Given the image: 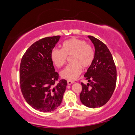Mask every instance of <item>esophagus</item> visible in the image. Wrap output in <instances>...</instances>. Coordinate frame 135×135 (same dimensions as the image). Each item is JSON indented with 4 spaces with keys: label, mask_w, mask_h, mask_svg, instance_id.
<instances>
[{
    "label": "esophagus",
    "mask_w": 135,
    "mask_h": 135,
    "mask_svg": "<svg viewBox=\"0 0 135 135\" xmlns=\"http://www.w3.org/2000/svg\"><path fill=\"white\" fill-rule=\"evenodd\" d=\"M74 83V81H67V84L68 85H71L72 84H73Z\"/></svg>",
    "instance_id": "obj_1"
}]
</instances>
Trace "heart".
Instances as JSON below:
<instances>
[{
	"instance_id": "obj_1",
	"label": "heart",
	"mask_w": 135,
	"mask_h": 135,
	"mask_svg": "<svg viewBox=\"0 0 135 135\" xmlns=\"http://www.w3.org/2000/svg\"><path fill=\"white\" fill-rule=\"evenodd\" d=\"M67 56H71V63L62 70L60 76L68 81H74L80 75L82 68H88L92 64L94 51L86 41L72 38L63 43V48L52 49L51 54V60L57 68H60L66 63Z\"/></svg>"
}]
</instances>
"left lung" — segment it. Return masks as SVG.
<instances>
[{"label": "left lung", "mask_w": 135, "mask_h": 135, "mask_svg": "<svg viewBox=\"0 0 135 135\" xmlns=\"http://www.w3.org/2000/svg\"><path fill=\"white\" fill-rule=\"evenodd\" d=\"M88 37L95 50L92 64L84 75L89 83H81L80 100L87 107L95 108L105 105L111 97L116 85L117 71L106 45L93 36Z\"/></svg>", "instance_id": "obj_1"}]
</instances>
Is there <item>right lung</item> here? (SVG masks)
Masks as SVG:
<instances>
[{
    "instance_id": "add662e5",
    "label": "right lung",
    "mask_w": 135,
    "mask_h": 135,
    "mask_svg": "<svg viewBox=\"0 0 135 135\" xmlns=\"http://www.w3.org/2000/svg\"><path fill=\"white\" fill-rule=\"evenodd\" d=\"M60 38L57 35L37 41L27 49L21 61L22 95L32 108L44 113L54 111L60 106L67 85L65 79L59 80V75L55 71L51 58Z\"/></svg>"
}]
</instances>
